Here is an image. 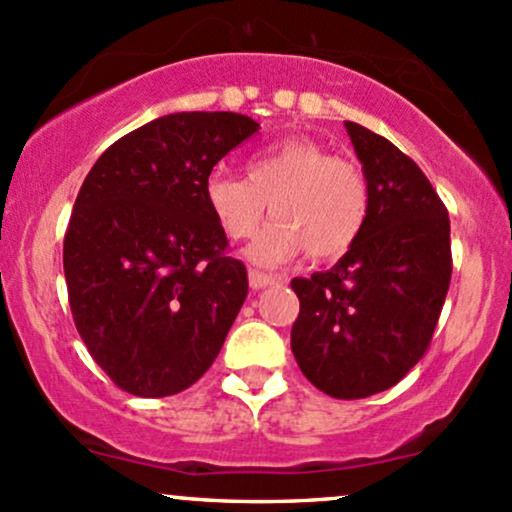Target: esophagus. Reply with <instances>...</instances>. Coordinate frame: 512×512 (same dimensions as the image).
I'll list each match as a JSON object with an SVG mask.
<instances>
[{"instance_id":"1","label":"esophagus","mask_w":512,"mask_h":512,"mask_svg":"<svg viewBox=\"0 0 512 512\" xmlns=\"http://www.w3.org/2000/svg\"><path fill=\"white\" fill-rule=\"evenodd\" d=\"M278 283V278L275 275H268V273H261V271H249V285L251 290H263V287Z\"/></svg>"}]
</instances>
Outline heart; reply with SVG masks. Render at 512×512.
Instances as JSON below:
<instances>
[{
  "label": "heart",
  "instance_id": "heart-1",
  "mask_svg": "<svg viewBox=\"0 0 512 512\" xmlns=\"http://www.w3.org/2000/svg\"><path fill=\"white\" fill-rule=\"evenodd\" d=\"M212 220L229 239H249L268 215L275 222L249 249L258 266H278L304 249L314 261L343 256L370 215L363 171L307 137H290L246 162V176L212 169L203 186Z\"/></svg>",
  "mask_w": 512,
  "mask_h": 512
}]
</instances>
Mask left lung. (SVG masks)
Listing matches in <instances>:
<instances>
[{
    "mask_svg": "<svg viewBox=\"0 0 512 512\" xmlns=\"http://www.w3.org/2000/svg\"><path fill=\"white\" fill-rule=\"evenodd\" d=\"M370 186L358 241L329 271L295 278L290 346L302 375L333 399L394 387L433 338L452 275L450 217L413 159L346 120Z\"/></svg>",
    "mask_w": 512,
    "mask_h": 512,
    "instance_id": "8db88e82",
    "label": "left lung"
}]
</instances>
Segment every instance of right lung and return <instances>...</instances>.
I'll return each mask as SVG.
<instances>
[{
  "mask_svg": "<svg viewBox=\"0 0 512 512\" xmlns=\"http://www.w3.org/2000/svg\"><path fill=\"white\" fill-rule=\"evenodd\" d=\"M258 128L241 113H169L113 142L79 188L67 295L91 358L125 392L179 394L215 363L249 280L203 186Z\"/></svg>",
  "mask_w": 512,
  "mask_h": 512,
  "instance_id": "1",
  "label": "right lung"
}]
</instances>
